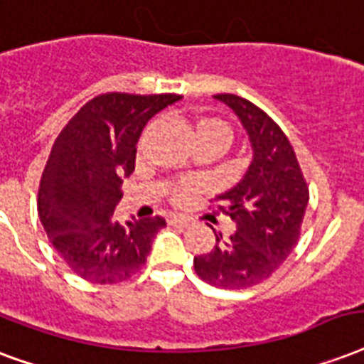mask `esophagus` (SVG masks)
I'll return each mask as SVG.
<instances>
[{"instance_id":"obj_1","label":"esophagus","mask_w":364,"mask_h":364,"mask_svg":"<svg viewBox=\"0 0 364 364\" xmlns=\"http://www.w3.org/2000/svg\"><path fill=\"white\" fill-rule=\"evenodd\" d=\"M168 223L177 227H191L194 223V218L193 215H187V213H170L168 215Z\"/></svg>"}]
</instances>
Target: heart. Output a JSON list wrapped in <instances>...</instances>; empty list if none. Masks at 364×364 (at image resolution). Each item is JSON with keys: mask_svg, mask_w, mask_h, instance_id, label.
Wrapping results in <instances>:
<instances>
[{"mask_svg": "<svg viewBox=\"0 0 364 364\" xmlns=\"http://www.w3.org/2000/svg\"><path fill=\"white\" fill-rule=\"evenodd\" d=\"M194 135L198 139V143L213 139V141H219L221 145H225L229 137H231V132H229V126H227L225 122L219 120V118H198V120L194 122ZM196 191H198V183L194 181V179H183V181L176 183L170 188V198L177 202V204H183Z\"/></svg>", "mask_w": 364, "mask_h": 364, "instance_id": "obj_1", "label": "heart"}]
</instances>
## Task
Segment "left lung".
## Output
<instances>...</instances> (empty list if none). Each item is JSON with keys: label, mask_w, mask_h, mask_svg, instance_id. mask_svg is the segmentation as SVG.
Listing matches in <instances>:
<instances>
[{"label": "left lung", "mask_w": 364, "mask_h": 364, "mask_svg": "<svg viewBox=\"0 0 364 364\" xmlns=\"http://www.w3.org/2000/svg\"><path fill=\"white\" fill-rule=\"evenodd\" d=\"M240 118L254 149V160L237 187L219 194V212L237 231L215 232L210 254L194 257L202 281L225 290H242L267 281L298 244L309 187L290 141L279 124L248 99L213 95ZM212 227V225H210Z\"/></svg>", "instance_id": "8db88e82"}]
</instances>
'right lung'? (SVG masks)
Here are the masks:
<instances>
[{
    "label": "right lung",
    "instance_id": "1",
    "mask_svg": "<svg viewBox=\"0 0 364 364\" xmlns=\"http://www.w3.org/2000/svg\"><path fill=\"white\" fill-rule=\"evenodd\" d=\"M181 95L105 93L85 102L55 139L38 193V213L66 265L85 281L116 284L146 263L166 227L160 215L118 223L122 179L135 170L143 127Z\"/></svg>",
    "mask_w": 364,
    "mask_h": 364
}]
</instances>
